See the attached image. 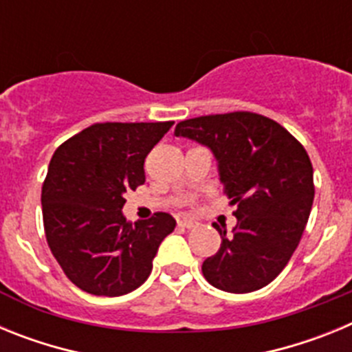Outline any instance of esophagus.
I'll return each mask as SVG.
<instances>
[{
    "label": "esophagus",
    "instance_id": "1",
    "mask_svg": "<svg viewBox=\"0 0 352 352\" xmlns=\"http://www.w3.org/2000/svg\"><path fill=\"white\" fill-rule=\"evenodd\" d=\"M179 227H185V229H194V227H197L199 223L194 222V220H188V219H183L179 220Z\"/></svg>",
    "mask_w": 352,
    "mask_h": 352
}]
</instances>
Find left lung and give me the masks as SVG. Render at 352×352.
<instances>
[{"mask_svg": "<svg viewBox=\"0 0 352 352\" xmlns=\"http://www.w3.org/2000/svg\"><path fill=\"white\" fill-rule=\"evenodd\" d=\"M174 135L213 151L238 219L203 263L213 287L243 294L275 280L300 243L314 203L309 153L276 121L248 111L179 121Z\"/></svg>", "mask_w": 352, "mask_h": 352, "instance_id": "8db88e82", "label": "left lung"}]
</instances>
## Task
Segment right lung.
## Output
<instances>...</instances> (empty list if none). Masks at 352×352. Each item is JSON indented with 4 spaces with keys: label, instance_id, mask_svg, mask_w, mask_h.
Masks as SVG:
<instances>
[{
    "label": "right lung",
    "instance_id": "1",
    "mask_svg": "<svg viewBox=\"0 0 352 352\" xmlns=\"http://www.w3.org/2000/svg\"><path fill=\"white\" fill-rule=\"evenodd\" d=\"M174 121L95 123L56 149L42 186L45 238L72 284L95 296H123L146 282L176 220L155 213L126 222V190L146 179L144 158Z\"/></svg>",
    "mask_w": 352,
    "mask_h": 352
}]
</instances>
